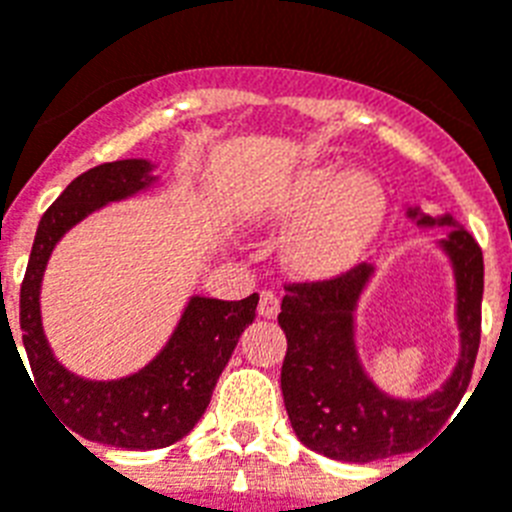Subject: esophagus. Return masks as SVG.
<instances>
[{"mask_svg":"<svg viewBox=\"0 0 512 512\" xmlns=\"http://www.w3.org/2000/svg\"><path fill=\"white\" fill-rule=\"evenodd\" d=\"M277 314H280V298L274 293H269V290H264V293L259 295V316L274 319Z\"/></svg>","mask_w":512,"mask_h":512,"instance_id":"34e87169","label":"esophagus"}]
</instances>
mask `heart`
Listing matches in <instances>:
<instances>
[{"mask_svg":"<svg viewBox=\"0 0 512 512\" xmlns=\"http://www.w3.org/2000/svg\"><path fill=\"white\" fill-rule=\"evenodd\" d=\"M387 190L377 175L337 162H308L248 204L251 225L287 230L282 261L295 277L329 280L356 266L387 219Z\"/></svg>","mask_w":512,"mask_h":512,"instance_id":"obj_1","label":"heart"}]
</instances>
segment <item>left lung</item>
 I'll list each match as a JSON object with an SVG mask.
<instances>
[{
    "label": "left lung",
    "instance_id": "8db88e82",
    "mask_svg": "<svg viewBox=\"0 0 512 512\" xmlns=\"http://www.w3.org/2000/svg\"><path fill=\"white\" fill-rule=\"evenodd\" d=\"M405 217L416 227H447L437 248L455 280L460 353L450 377L426 398L384 392L361 361L356 311L377 266L361 264L337 280L285 287L277 322L287 337L280 379L287 418L303 445L332 460L371 463L418 450L445 426L471 382L481 337V248L453 214L432 217L421 206H408Z\"/></svg>",
    "mask_w": 512,
    "mask_h": 512
}]
</instances>
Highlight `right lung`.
<instances>
[{
  "instance_id": "1",
  "label": "right lung",
  "mask_w": 512,
  "mask_h": 512,
  "mask_svg": "<svg viewBox=\"0 0 512 512\" xmlns=\"http://www.w3.org/2000/svg\"><path fill=\"white\" fill-rule=\"evenodd\" d=\"M156 167L151 159H117L75 177L38 222L20 287L23 345L33 382L46 395L49 408L62 418L70 437L75 432L88 442L125 450L175 445L198 424L219 374L259 306L256 293L243 301L190 295L164 348L128 377L86 379L57 361L41 322V282L52 251L65 232L94 211L159 185Z\"/></svg>"
}]
</instances>
